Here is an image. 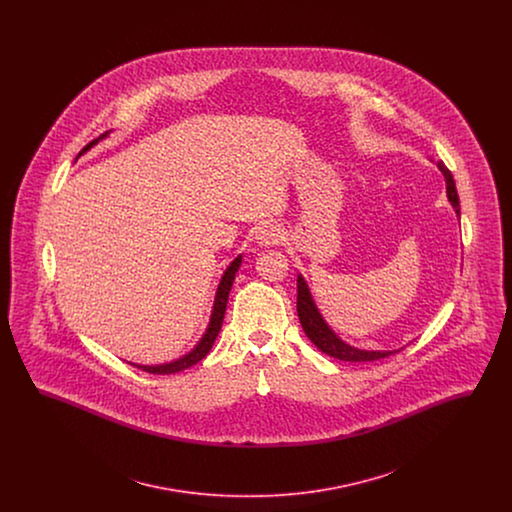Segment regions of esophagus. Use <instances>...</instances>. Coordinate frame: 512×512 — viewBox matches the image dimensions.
Returning a JSON list of instances; mask_svg holds the SVG:
<instances>
[{
	"label": "esophagus",
	"mask_w": 512,
	"mask_h": 512,
	"mask_svg": "<svg viewBox=\"0 0 512 512\" xmlns=\"http://www.w3.org/2000/svg\"><path fill=\"white\" fill-rule=\"evenodd\" d=\"M255 240H257V244L261 245V247L278 245L280 244V240H282V232H280V228H278V226L268 224V226H263V228H259V230H257Z\"/></svg>",
	"instance_id": "1"
}]
</instances>
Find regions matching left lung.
Returning <instances> with one entry per match:
<instances>
[{
	"instance_id": "8db88e82",
	"label": "left lung",
	"mask_w": 512,
	"mask_h": 512,
	"mask_svg": "<svg viewBox=\"0 0 512 512\" xmlns=\"http://www.w3.org/2000/svg\"><path fill=\"white\" fill-rule=\"evenodd\" d=\"M438 167L447 182V197H449L451 205L455 207L457 215H461L459 195H457L453 174L443 163H438ZM297 317H299V322H301L307 338L313 341L322 353H326L334 359L349 361V363H365V361H378V359H384V357H390L393 353H397V351H361V349H355V347L343 343L340 338H336V334L326 326V322L320 317V313L311 299L309 288L301 276H297Z\"/></svg>"
}]
</instances>
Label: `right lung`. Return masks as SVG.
Returning <instances> with one entry per match:
<instances>
[{
    "label": "right lung",
    "mask_w": 512,
    "mask_h": 512,
    "mask_svg": "<svg viewBox=\"0 0 512 512\" xmlns=\"http://www.w3.org/2000/svg\"><path fill=\"white\" fill-rule=\"evenodd\" d=\"M101 136H105V134H101ZM96 142H98V140H92L84 149L94 146ZM240 263H242V257H238L236 261H232V265L226 268V272H224V276H222V280H220L219 290H217V299H215V307H213V315H211V324H209L205 336L197 343V347H195L194 351L188 353L186 357L174 361L171 365L138 366V368L146 370L149 374H174V372H180V370H184V368H188V366L199 363L201 359H205V355L211 351L213 343H215L217 336H219L222 318H224V313H226L228 293L232 290V282H234V276H236V272H238V268H240Z\"/></svg>",
    "instance_id": "1"
}]
</instances>
